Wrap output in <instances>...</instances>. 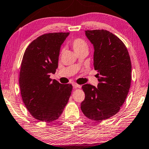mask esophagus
<instances>
[{"mask_svg":"<svg viewBox=\"0 0 149 149\" xmlns=\"http://www.w3.org/2000/svg\"><path fill=\"white\" fill-rule=\"evenodd\" d=\"M72 86H74L75 88H81V86L77 84L76 83H75V82H74V83H72Z\"/></svg>","mask_w":149,"mask_h":149,"instance_id":"34e87169","label":"esophagus"}]
</instances>
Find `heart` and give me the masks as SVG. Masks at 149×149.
Returning a JSON list of instances; mask_svg holds the SVG:
<instances>
[{"label":"heart","mask_w":149,"mask_h":149,"mask_svg":"<svg viewBox=\"0 0 149 149\" xmlns=\"http://www.w3.org/2000/svg\"><path fill=\"white\" fill-rule=\"evenodd\" d=\"M70 46L77 54L84 49H87V44L84 40L81 38H75L70 42Z\"/></svg>","instance_id":"b5f03b06"}]
</instances>
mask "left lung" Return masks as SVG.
Returning a JSON list of instances; mask_svg holds the SVG:
<instances>
[{
    "mask_svg": "<svg viewBox=\"0 0 149 149\" xmlns=\"http://www.w3.org/2000/svg\"><path fill=\"white\" fill-rule=\"evenodd\" d=\"M85 34L93 46L99 84L97 87L82 86L85 100L81 109L88 119L101 121L117 114L126 100L131 81V59L123 42L111 32L86 30Z\"/></svg>",
    "mask_w": 149,
    "mask_h": 149,
    "instance_id": "8db88e82",
    "label": "left lung"
}]
</instances>
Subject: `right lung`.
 <instances>
[{
    "instance_id": "1",
    "label": "right lung",
    "mask_w": 149,
    "mask_h": 149,
    "mask_svg": "<svg viewBox=\"0 0 149 149\" xmlns=\"http://www.w3.org/2000/svg\"><path fill=\"white\" fill-rule=\"evenodd\" d=\"M69 34L42 35L30 43L24 54L19 77L21 95L28 111L39 121L58 119L71 95L72 85L49 78L58 68L61 46Z\"/></svg>"
}]
</instances>
